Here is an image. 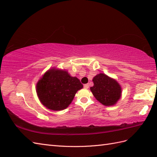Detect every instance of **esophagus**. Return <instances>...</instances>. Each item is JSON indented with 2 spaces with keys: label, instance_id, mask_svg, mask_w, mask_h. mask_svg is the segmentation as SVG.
<instances>
[{
  "label": "esophagus",
  "instance_id": "obj_1",
  "mask_svg": "<svg viewBox=\"0 0 157 157\" xmlns=\"http://www.w3.org/2000/svg\"><path fill=\"white\" fill-rule=\"evenodd\" d=\"M84 87L85 88H88V87H89V85H88V84H84Z\"/></svg>",
  "mask_w": 157,
  "mask_h": 157
}]
</instances>
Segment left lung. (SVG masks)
<instances>
[{
	"label": "left lung",
	"mask_w": 157,
	"mask_h": 157,
	"mask_svg": "<svg viewBox=\"0 0 157 157\" xmlns=\"http://www.w3.org/2000/svg\"><path fill=\"white\" fill-rule=\"evenodd\" d=\"M94 86L90 88L94 97L106 106L113 105L121 96V87L117 81L103 73H100L93 79Z\"/></svg>",
	"instance_id": "1"
}]
</instances>
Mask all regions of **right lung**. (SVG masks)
<instances>
[{
  "label": "right lung",
  "instance_id": "add662e5",
  "mask_svg": "<svg viewBox=\"0 0 157 157\" xmlns=\"http://www.w3.org/2000/svg\"><path fill=\"white\" fill-rule=\"evenodd\" d=\"M83 88L80 81L65 71L50 69L36 84V93L47 108L59 111L71 103L77 91Z\"/></svg>",
  "mask_w": 157,
  "mask_h": 157
}]
</instances>
